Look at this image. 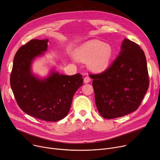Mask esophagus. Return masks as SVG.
<instances>
[{"label":"esophagus","instance_id":"obj_1","mask_svg":"<svg viewBox=\"0 0 160 160\" xmlns=\"http://www.w3.org/2000/svg\"><path fill=\"white\" fill-rule=\"evenodd\" d=\"M91 81V79L90 78L88 77V76H87V77H86L84 78H83V82H84L85 83H87L88 82H89Z\"/></svg>","mask_w":160,"mask_h":160}]
</instances>
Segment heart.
<instances>
[{"instance_id": "heart-1", "label": "heart", "mask_w": 160, "mask_h": 160, "mask_svg": "<svg viewBox=\"0 0 160 160\" xmlns=\"http://www.w3.org/2000/svg\"><path fill=\"white\" fill-rule=\"evenodd\" d=\"M77 56L82 61H88V66L92 71L101 72L110 65L113 52L109 45L93 40L81 46L77 50Z\"/></svg>"}]
</instances>
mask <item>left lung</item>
I'll use <instances>...</instances> for the list:
<instances>
[{"label":"left lung","mask_w":160,"mask_h":160,"mask_svg":"<svg viewBox=\"0 0 160 160\" xmlns=\"http://www.w3.org/2000/svg\"><path fill=\"white\" fill-rule=\"evenodd\" d=\"M89 77L93 79L98 111L108 119L137 110L149 86L143 50L128 39H124L119 56L107 69Z\"/></svg>","instance_id":"1"}]
</instances>
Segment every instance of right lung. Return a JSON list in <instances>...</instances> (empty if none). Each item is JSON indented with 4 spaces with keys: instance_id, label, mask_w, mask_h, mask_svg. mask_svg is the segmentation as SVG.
<instances>
[{
    "instance_id": "1",
    "label": "right lung",
    "mask_w": 160,
    "mask_h": 160,
    "mask_svg": "<svg viewBox=\"0 0 160 160\" xmlns=\"http://www.w3.org/2000/svg\"><path fill=\"white\" fill-rule=\"evenodd\" d=\"M48 39H32L17 51L10 74V85L16 102L28 115L45 121H58L69 113L75 92L83 84L82 75L52 72L45 80L30 71L35 57L47 49Z\"/></svg>"
}]
</instances>
